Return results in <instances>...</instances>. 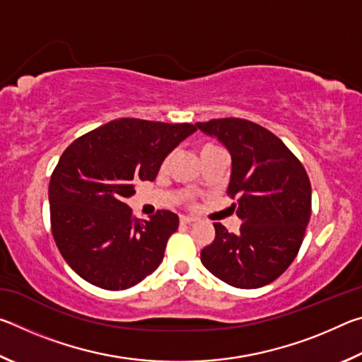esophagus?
<instances>
[{"instance_id": "obj_1", "label": "esophagus", "mask_w": 362, "mask_h": 362, "mask_svg": "<svg viewBox=\"0 0 362 362\" xmlns=\"http://www.w3.org/2000/svg\"><path fill=\"white\" fill-rule=\"evenodd\" d=\"M196 217H193V216H180V222L182 223H192V222H196Z\"/></svg>"}]
</instances>
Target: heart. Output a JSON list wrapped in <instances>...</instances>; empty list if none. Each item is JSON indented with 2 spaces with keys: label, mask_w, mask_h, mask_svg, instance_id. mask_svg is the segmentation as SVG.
Wrapping results in <instances>:
<instances>
[{
  "label": "heart",
  "mask_w": 362,
  "mask_h": 362,
  "mask_svg": "<svg viewBox=\"0 0 362 362\" xmlns=\"http://www.w3.org/2000/svg\"><path fill=\"white\" fill-rule=\"evenodd\" d=\"M207 148H214V146H212V145H207V146H204L203 150H207ZM203 150H201V151H203Z\"/></svg>",
  "instance_id": "1"
}]
</instances>
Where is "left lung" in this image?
<instances>
[{
	"label": "left lung",
	"instance_id": "left-lung-1",
	"mask_svg": "<svg viewBox=\"0 0 362 362\" xmlns=\"http://www.w3.org/2000/svg\"><path fill=\"white\" fill-rule=\"evenodd\" d=\"M231 158L228 193L241 218L238 233L216 226V240L201 250L214 276L240 289H257L283 274L302 246L311 216L305 169L274 134L241 118L196 122Z\"/></svg>",
	"mask_w": 362,
	"mask_h": 362
}]
</instances>
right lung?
<instances>
[{"label":"right lung","instance_id":"1","mask_svg":"<svg viewBox=\"0 0 362 362\" xmlns=\"http://www.w3.org/2000/svg\"><path fill=\"white\" fill-rule=\"evenodd\" d=\"M196 126L136 118L107 122L76 139L49 182L51 226L60 254L78 276L107 291L139 284L161 265L179 216L132 217L126 199Z\"/></svg>","mask_w":362,"mask_h":362}]
</instances>
